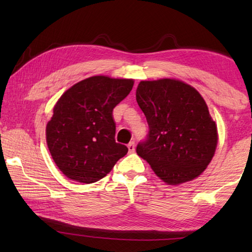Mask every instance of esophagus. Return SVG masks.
I'll list each match as a JSON object with an SVG mask.
<instances>
[{"instance_id": "1", "label": "esophagus", "mask_w": 252, "mask_h": 252, "mask_svg": "<svg viewBox=\"0 0 252 252\" xmlns=\"http://www.w3.org/2000/svg\"><path fill=\"white\" fill-rule=\"evenodd\" d=\"M127 149H129V152H130V153L134 152V150H135V144H134V141H131L129 144H127Z\"/></svg>"}]
</instances>
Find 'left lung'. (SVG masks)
Listing matches in <instances>:
<instances>
[{
    "label": "left lung",
    "mask_w": 252,
    "mask_h": 252,
    "mask_svg": "<svg viewBox=\"0 0 252 252\" xmlns=\"http://www.w3.org/2000/svg\"><path fill=\"white\" fill-rule=\"evenodd\" d=\"M135 96L149 126L138 156L168 185L199 177L218 143L216 122L200 93L182 81L161 79L141 81Z\"/></svg>",
    "instance_id": "1"
}]
</instances>
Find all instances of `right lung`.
<instances>
[{"mask_svg":"<svg viewBox=\"0 0 252 252\" xmlns=\"http://www.w3.org/2000/svg\"><path fill=\"white\" fill-rule=\"evenodd\" d=\"M131 79L95 75L63 93L46 125V143L63 174L82 183L108 174L127 148L117 143L113 109L133 87Z\"/></svg>","mask_w":252,"mask_h":252,"instance_id":"1","label":"right lung"}]
</instances>
